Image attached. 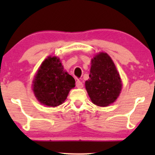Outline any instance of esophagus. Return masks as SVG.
Here are the masks:
<instances>
[{"label": "esophagus", "instance_id": "obj_1", "mask_svg": "<svg viewBox=\"0 0 155 155\" xmlns=\"http://www.w3.org/2000/svg\"><path fill=\"white\" fill-rule=\"evenodd\" d=\"M76 87H78V88H82V87H83V84H82V82H81L80 80L76 81Z\"/></svg>", "mask_w": 155, "mask_h": 155}]
</instances>
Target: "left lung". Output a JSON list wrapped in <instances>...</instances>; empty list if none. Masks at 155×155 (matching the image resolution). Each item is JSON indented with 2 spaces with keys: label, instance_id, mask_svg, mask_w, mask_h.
Here are the masks:
<instances>
[{
  "label": "left lung",
  "instance_id": "obj_1",
  "mask_svg": "<svg viewBox=\"0 0 155 155\" xmlns=\"http://www.w3.org/2000/svg\"><path fill=\"white\" fill-rule=\"evenodd\" d=\"M85 88L92 103L99 107H107L118 97L122 88L121 79L107 53L100 52L92 58Z\"/></svg>",
  "mask_w": 155,
  "mask_h": 155
}]
</instances>
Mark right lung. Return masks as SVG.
Here are the masks:
<instances>
[{
  "label": "right lung",
  "mask_w": 155,
  "mask_h": 155,
  "mask_svg": "<svg viewBox=\"0 0 155 155\" xmlns=\"http://www.w3.org/2000/svg\"><path fill=\"white\" fill-rule=\"evenodd\" d=\"M75 82L74 78L64 70L60 59L48 56L34 77L33 91L40 104L55 107L64 102Z\"/></svg>",
  "instance_id": "obj_1"
}]
</instances>
